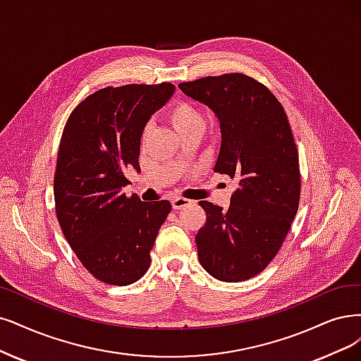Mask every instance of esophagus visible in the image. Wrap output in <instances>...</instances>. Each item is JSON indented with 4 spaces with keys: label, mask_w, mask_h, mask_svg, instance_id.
<instances>
[{
    "label": "esophagus",
    "mask_w": 361,
    "mask_h": 361,
    "mask_svg": "<svg viewBox=\"0 0 361 361\" xmlns=\"http://www.w3.org/2000/svg\"><path fill=\"white\" fill-rule=\"evenodd\" d=\"M171 204H172V208H173V209H183V208H185V207H189V205L192 204V201H189V199H185V197L177 196V197H172Z\"/></svg>",
    "instance_id": "obj_1"
}]
</instances>
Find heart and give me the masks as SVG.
<instances>
[{"mask_svg":"<svg viewBox=\"0 0 361 361\" xmlns=\"http://www.w3.org/2000/svg\"><path fill=\"white\" fill-rule=\"evenodd\" d=\"M168 118L180 135L195 128H204L205 125V118L201 110L196 109L193 104L185 101L172 102L168 109ZM145 132L147 129L144 130V133Z\"/></svg>","mask_w":361,"mask_h":361,"instance_id":"obj_1","label":"heart"}]
</instances>
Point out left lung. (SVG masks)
<instances>
[{"mask_svg": "<svg viewBox=\"0 0 361 361\" xmlns=\"http://www.w3.org/2000/svg\"><path fill=\"white\" fill-rule=\"evenodd\" d=\"M220 122L216 172L238 181L229 209L201 201L207 221L196 235L202 268L220 281L260 274L281 248L299 208V153L283 105L241 73L180 83Z\"/></svg>", "mask_w": 361, "mask_h": 361, "instance_id": "obj_1", "label": "left lung"}]
</instances>
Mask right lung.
<instances>
[{
	"label": "right lung",
	"instance_id": "1",
	"mask_svg": "<svg viewBox=\"0 0 361 361\" xmlns=\"http://www.w3.org/2000/svg\"><path fill=\"white\" fill-rule=\"evenodd\" d=\"M172 83L104 87L80 102L62 132L53 180L62 233L99 281L129 286L147 272L168 201L142 202L123 188L140 168L149 118L172 97Z\"/></svg>",
	"mask_w": 361,
	"mask_h": 361
}]
</instances>
